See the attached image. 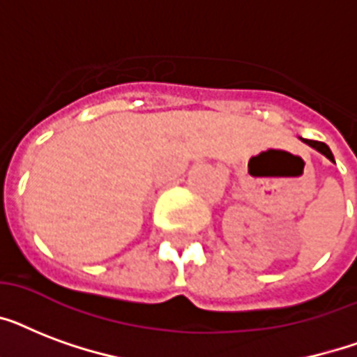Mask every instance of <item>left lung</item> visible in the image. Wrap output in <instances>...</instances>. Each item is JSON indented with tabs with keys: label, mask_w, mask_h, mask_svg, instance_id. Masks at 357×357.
Here are the masks:
<instances>
[{
	"label": "left lung",
	"mask_w": 357,
	"mask_h": 357,
	"mask_svg": "<svg viewBox=\"0 0 357 357\" xmlns=\"http://www.w3.org/2000/svg\"><path fill=\"white\" fill-rule=\"evenodd\" d=\"M305 142V144H310L311 148H315L317 151H321L322 155L324 157H328V159H330V161L332 162H335V159H333V153H332V150H330V148H328L326 144H324V142H319V140H307V139H302Z\"/></svg>",
	"instance_id": "8db88e82"
}]
</instances>
